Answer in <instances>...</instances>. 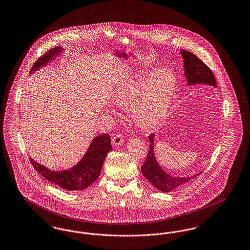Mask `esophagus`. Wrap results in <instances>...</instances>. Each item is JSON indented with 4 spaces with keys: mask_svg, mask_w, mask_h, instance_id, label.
I'll return each instance as SVG.
<instances>
[{
    "mask_svg": "<svg viewBox=\"0 0 250 250\" xmlns=\"http://www.w3.org/2000/svg\"><path fill=\"white\" fill-rule=\"evenodd\" d=\"M124 142V140H123V136L119 134V133H117L116 135H114V137L112 138V144L114 145V146H117V145H121L122 143Z\"/></svg>",
    "mask_w": 250,
    "mask_h": 250,
    "instance_id": "34e87169",
    "label": "esophagus"
}]
</instances>
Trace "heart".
Segmentation results:
<instances>
[{"instance_id": "b5f03b06", "label": "heart", "mask_w": 250, "mask_h": 250, "mask_svg": "<svg viewBox=\"0 0 250 250\" xmlns=\"http://www.w3.org/2000/svg\"><path fill=\"white\" fill-rule=\"evenodd\" d=\"M176 89V78L169 69L153 77L141 74L124 83L115 93L114 101L123 108L132 107L137 125L145 130L155 128L165 118Z\"/></svg>"}]
</instances>
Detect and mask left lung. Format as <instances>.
<instances>
[{
    "mask_svg": "<svg viewBox=\"0 0 250 250\" xmlns=\"http://www.w3.org/2000/svg\"><path fill=\"white\" fill-rule=\"evenodd\" d=\"M181 53L184 59L185 77L188 80V85L196 83H206L216 87V83L212 70L199 59L195 54L186 49H181ZM154 134L149 136L150 147L147 154V158L142 167V172L144 177L147 179L155 188L162 192H170L184 186L200 173L190 177H173L165 172L156 161L154 154ZM202 173V172H201Z\"/></svg>",
    "mask_w": 250,
    "mask_h": 250,
    "instance_id": "obj_1",
    "label": "left lung"
}]
</instances>
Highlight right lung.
Masks as SVG:
<instances>
[{
	"mask_svg": "<svg viewBox=\"0 0 250 250\" xmlns=\"http://www.w3.org/2000/svg\"><path fill=\"white\" fill-rule=\"evenodd\" d=\"M62 48L60 47L48 50L36 61L30 73L46 65L48 62H51L54 56L59 54ZM110 143L108 134L98 135L90 144L83 159L76 166L66 170H50L46 167L38 164L32 158H30V161L39 174L62 188L70 191L84 190L98 178L107 153L112 149Z\"/></svg>",
	"mask_w": 250,
	"mask_h": 250,
	"instance_id": "add662e5",
	"label": "right lung"
}]
</instances>
